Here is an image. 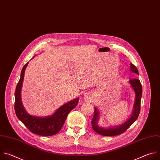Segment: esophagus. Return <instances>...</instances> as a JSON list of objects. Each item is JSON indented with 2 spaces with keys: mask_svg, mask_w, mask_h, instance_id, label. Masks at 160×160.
I'll list each match as a JSON object with an SVG mask.
<instances>
[{
  "mask_svg": "<svg viewBox=\"0 0 160 160\" xmlns=\"http://www.w3.org/2000/svg\"><path fill=\"white\" fill-rule=\"evenodd\" d=\"M84 100L86 102H91L92 100V97L91 94H85L84 96Z\"/></svg>",
  "mask_w": 160,
  "mask_h": 160,
  "instance_id": "obj_1",
  "label": "esophagus"
}]
</instances>
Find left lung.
<instances>
[{"instance_id": "8db88e82", "label": "left lung", "mask_w": 160, "mask_h": 160, "mask_svg": "<svg viewBox=\"0 0 160 160\" xmlns=\"http://www.w3.org/2000/svg\"><path fill=\"white\" fill-rule=\"evenodd\" d=\"M131 71L132 72L139 75L138 69L134 65L132 64V63H131ZM129 83L131 84V86L132 87L136 93V100H135V103L134 105V109H133L132 116L125 123L118 126L110 127V128L107 129V128H104V127H102L98 125L97 122L99 118V112L98 111V109L96 107H94V115L91 120V125L93 130L96 132L100 135L105 136H113L122 134L137 120L139 115L140 109H141V100L142 92V85L140 82V81L138 79H130Z\"/></svg>"}]
</instances>
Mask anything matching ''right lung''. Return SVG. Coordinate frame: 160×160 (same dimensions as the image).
<instances>
[{
  "label": "right lung",
  "mask_w": 160,
  "mask_h": 160,
  "mask_svg": "<svg viewBox=\"0 0 160 160\" xmlns=\"http://www.w3.org/2000/svg\"><path fill=\"white\" fill-rule=\"evenodd\" d=\"M28 64V62L26 63L21 71V78L15 91L14 110L16 116L31 132L42 136L55 135L62 129L69 112L78 105L79 98L63 105L51 116L38 117L29 115L25 110L21 98L24 71Z\"/></svg>",
  "instance_id": "obj_1"
}]
</instances>
